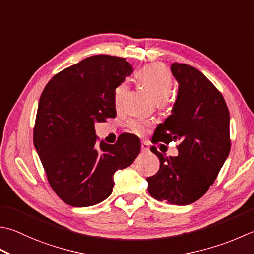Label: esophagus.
I'll return each mask as SVG.
<instances>
[{
	"label": "esophagus",
	"instance_id": "obj_1",
	"mask_svg": "<svg viewBox=\"0 0 254 254\" xmlns=\"http://www.w3.org/2000/svg\"><path fill=\"white\" fill-rule=\"evenodd\" d=\"M141 150H142V152H148V151H150V146H148V142L142 141V143H141Z\"/></svg>",
	"mask_w": 254,
	"mask_h": 254
}]
</instances>
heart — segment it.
<instances>
[{
  "label": "heart",
  "mask_w": 254,
  "mask_h": 254,
  "mask_svg": "<svg viewBox=\"0 0 254 254\" xmlns=\"http://www.w3.org/2000/svg\"><path fill=\"white\" fill-rule=\"evenodd\" d=\"M137 79L142 86L151 93V96L161 106H166L168 103V96L173 91V80L167 69L160 64H148L142 68L137 72ZM128 90L127 83L124 81L118 84L114 89V104L119 108L123 102V99ZM127 126L131 132L138 134H144L147 127L151 126V121L147 119H131Z\"/></svg>",
  "instance_id": "1"
}]
</instances>
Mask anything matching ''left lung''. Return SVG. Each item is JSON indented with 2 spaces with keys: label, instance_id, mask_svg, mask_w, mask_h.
Instances as JSON below:
<instances>
[{
  "label": "left lung",
  "instance_id": "obj_1",
  "mask_svg": "<svg viewBox=\"0 0 254 254\" xmlns=\"http://www.w3.org/2000/svg\"><path fill=\"white\" fill-rule=\"evenodd\" d=\"M171 70L178 82L177 98L152 140L178 141V155L165 157L153 146L160 170L146 181L156 200L184 206L205 195L229 155L230 116L222 94L198 69L174 63Z\"/></svg>",
  "mask_w": 254,
  "mask_h": 254
}]
</instances>
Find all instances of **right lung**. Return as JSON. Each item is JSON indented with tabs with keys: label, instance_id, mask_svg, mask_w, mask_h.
I'll list each match as a JSON object with an SVG mask.
<instances>
[{
	"label": "right lung",
	"instance_id": "add662e5",
	"mask_svg": "<svg viewBox=\"0 0 254 254\" xmlns=\"http://www.w3.org/2000/svg\"><path fill=\"white\" fill-rule=\"evenodd\" d=\"M132 71L126 58L96 55L55 74L44 89L34 145L52 188L67 205L107 199L114 173L130 166L141 151L132 134L99 145L94 131V123L116 117L114 89Z\"/></svg>",
	"mask_w": 254,
	"mask_h": 254
}]
</instances>
